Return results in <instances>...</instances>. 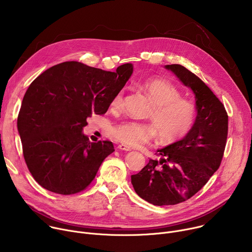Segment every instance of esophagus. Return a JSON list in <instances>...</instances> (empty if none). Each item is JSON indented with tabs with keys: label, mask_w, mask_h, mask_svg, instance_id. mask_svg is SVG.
<instances>
[{
	"label": "esophagus",
	"mask_w": 252,
	"mask_h": 252,
	"mask_svg": "<svg viewBox=\"0 0 252 252\" xmlns=\"http://www.w3.org/2000/svg\"><path fill=\"white\" fill-rule=\"evenodd\" d=\"M118 149L121 150V151H126V152H128V151L131 150V149H130L129 147H127L126 145H124V143H121V145H119V146H118Z\"/></svg>",
	"instance_id": "obj_1"
}]
</instances>
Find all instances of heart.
Masks as SVG:
<instances>
[{
    "mask_svg": "<svg viewBox=\"0 0 252 252\" xmlns=\"http://www.w3.org/2000/svg\"><path fill=\"white\" fill-rule=\"evenodd\" d=\"M140 87L152 99L150 113L153 125L135 121H124L111 128V135L129 147H138L151 140L156 132L161 143H172L183 138L192 127L196 118L195 105L185 98L172 83L163 79L143 81ZM123 93L113 99V106L119 107Z\"/></svg>",
    "mask_w": 252,
    "mask_h": 252,
    "instance_id": "heart-1",
    "label": "heart"
}]
</instances>
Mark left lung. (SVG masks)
<instances>
[{
  "instance_id": "obj_1",
  "label": "left lung",
  "mask_w": 252,
  "mask_h": 252,
  "mask_svg": "<svg viewBox=\"0 0 252 252\" xmlns=\"http://www.w3.org/2000/svg\"><path fill=\"white\" fill-rule=\"evenodd\" d=\"M164 67L192 91L197 115L183 139L158 150L159 159L131 175L135 192L158 206L184 202L204 187L220 165L228 130L224 105L197 76L181 64Z\"/></svg>"
}]
</instances>
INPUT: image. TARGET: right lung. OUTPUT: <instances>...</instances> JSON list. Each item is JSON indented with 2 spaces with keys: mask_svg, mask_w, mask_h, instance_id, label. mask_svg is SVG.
<instances>
[{
  "mask_svg": "<svg viewBox=\"0 0 252 252\" xmlns=\"http://www.w3.org/2000/svg\"><path fill=\"white\" fill-rule=\"evenodd\" d=\"M132 64L106 71L64 62L41 74L28 88L18 116L27 166L44 189L78 193L93 182L112 141L91 142L83 133L87 119L105 114L132 74Z\"/></svg>",
  "mask_w": 252,
  "mask_h": 252,
  "instance_id": "1",
  "label": "right lung"
}]
</instances>
